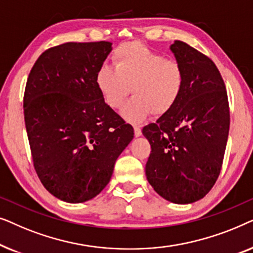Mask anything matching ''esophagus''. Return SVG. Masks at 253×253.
Returning a JSON list of instances; mask_svg holds the SVG:
<instances>
[{"label": "esophagus", "instance_id": "1", "mask_svg": "<svg viewBox=\"0 0 253 253\" xmlns=\"http://www.w3.org/2000/svg\"><path fill=\"white\" fill-rule=\"evenodd\" d=\"M133 130H134V136L136 137H140L141 136V129L138 126H133Z\"/></svg>", "mask_w": 253, "mask_h": 253}]
</instances>
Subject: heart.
<instances>
[{
  "instance_id": "1",
  "label": "heart",
  "mask_w": 253,
  "mask_h": 253,
  "mask_svg": "<svg viewBox=\"0 0 253 253\" xmlns=\"http://www.w3.org/2000/svg\"><path fill=\"white\" fill-rule=\"evenodd\" d=\"M112 65L103 64L95 74V84L110 108L119 109L130 92L133 98L124 106L122 116L138 123L152 113L167 114L181 98L184 71L177 61L165 58L139 42L120 44Z\"/></svg>"
}]
</instances>
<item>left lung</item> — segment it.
Here are the masks:
<instances>
[{
	"label": "left lung",
	"mask_w": 253,
	"mask_h": 253,
	"mask_svg": "<svg viewBox=\"0 0 253 253\" xmlns=\"http://www.w3.org/2000/svg\"><path fill=\"white\" fill-rule=\"evenodd\" d=\"M171 53L184 71V89L167 114L143 129L151 144L145 172L158 195L191 204L213 188L229 133L226 86L212 60L183 41Z\"/></svg>",
	"instance_id": "left-lung-1"
}]
</instances>
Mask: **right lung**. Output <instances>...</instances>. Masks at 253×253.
Masks as SVG:
<instances>
[{
	"label": "right lung",
	"mask_w": 253,
	"mask_h": 253,
	"mask_svg": "<svg viewBox=\"0 0 253 253\" xmlns=\"http://www.w3.org/2000/svg\"><path fill=\"white\" fill-rule=\"evenodd\" d=\"M112 42H67L43 51L27 78L24 116L33 165L44 188L77 204L105 189L133 138L95 84Z\"/></svg>",
	"instance_id": "right-lung-1"
}]
</instances>
